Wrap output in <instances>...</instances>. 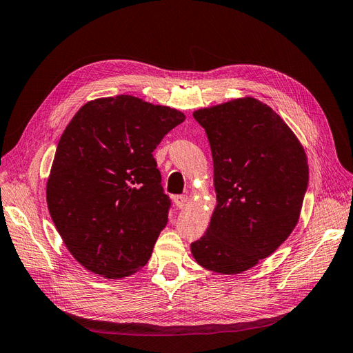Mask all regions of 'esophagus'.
<instances>
[{
	"mask_svg": "<svg viewBox=\"0 0 353 353\" xmlns=\"http://www.w3.org/2000/svg\"><path fill=\"white\" fill-rule=\"evenodd\" d=\"M188 203V197L187 196H175L174 197V205L176 206V208H184L185 205Z\"/></svg>",
	"mask_w": 353,
	"mask_h": 353,
	"instance_id": "34e87169",
	"label": "esophagus"
}]
</instances>
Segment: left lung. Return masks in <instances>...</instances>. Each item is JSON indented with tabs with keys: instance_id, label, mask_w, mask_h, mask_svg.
Segmentation results:
<instances>
[{
	"instance_id": "left-lung-1",
	"label": "left lung",
	"mask_w": 353,
	"mask_h": 353,
	"mask_svg": "<svg viewBox=\"0 0 353 353\" xmlns=\"http://www.w3.org/2000/svg\"><path fill=\"white\" fill-rule=\"evenodd\" d=\"M193 116L210 144L216 208L191 253L209 271L240 274L294 230L309 179L306 153L281 117L252 97Z\"/></svg>"
}]
</instances>
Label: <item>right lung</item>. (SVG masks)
I'll use <instances>...</instances> for the list:
<instances>
[{
  "instance_id": "obj_1",
  "label": "right lung",
  "mask_w": 353,
  "mask_h": 353,
  "mask_svg": "<svg viewBox=\"0 0 353 353\" xmlns=\"http://www.w3.org/2000/svg\"><path fill=\"white\" fill-rule=\"evenodd\" d=\"M184 113L132 95L88 101L72 117L47 181V205L68 250L105 279L148 262L170 199L153 157Z\"/></svg>"
}]
</instances>
